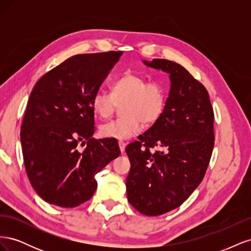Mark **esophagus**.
<instances>
[{
	"label": "esophagus",
	"mask_w": 251,
	"mask_h": 251,
	"mask_svg": "<svg viewBox=\"0 0 251 251\" xmlns=\"http://www.w3.org/2000/svg\"><path fill=\"white\" fill-rule=\"evenodd\" d=\"M118 146H119V149H120L121 153H125V151H126V143H125L124 141H119V142H118Z\"/></svg>",
	"instance_id": "34e87169"
}]
</instances>
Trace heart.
Masks as SVG:
<instances>
[{
  "mask_svg": "<svg viewBox=\"0 0 251 251\" xmlns=\"http://www.w3.org/2000/svg\"><path fill=\"white\" fill-rule=\"evenodd\" d=\"M121 104L125 117L102 125L101 137L126 140L142 130L141 121L147 126L154 124L163 113L165 91L159 83H148L139 75L126 72L113 83L111 93L100 90L91 100V107L100 119L109 118Z\"/></svg>",
  "mask_w": 251,
  "mask_h": 251,
  "instance_id": "b5f03b06",
  "label": "heart"
}]
</instances>
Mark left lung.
<instances>
[{
  "mask_svg": "<svg viewBox=\"0 0 251 251\" xmlns=\"http://www.w3.org/2000/svg\"><path fill=\"white\" fill-rule=\"evenodd\" d=\"M142 63L169 74L170 91L160 118L126 149L131 162L126 195L141 214L160 216L201 183L214 149L215 117L206 89L185 68L160 58ZM155 146L164 151L151 152Z\"/></svg>",
  "mask_w": 251,
  "mask_h": 251,
  "instance_id": "1",
  "label": "left lung"
}]
</instances>
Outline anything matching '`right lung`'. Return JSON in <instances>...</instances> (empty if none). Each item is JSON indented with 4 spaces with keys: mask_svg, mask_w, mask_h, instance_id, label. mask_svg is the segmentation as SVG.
<instances>
[{
    "mask_svg": "<svg viewBox=\"0 0 251 251\" xmlns=\"http://www.w3.org/2000/svg\"><path fill=\"white\" fill-rule=\"evenodd\" d=\"M121 54L71 56L35 83L21 143L30 183L44 201L71 208L90 200L97 188L95 175L120 155L116 141L92 138L91 100ZM79 143H87L82 152Z\"/></svg>",
    "mask_w": 251,
    "mask_h": 251,
    "instance_id": "right-lung-1",
    "label": "right lung"
}]
</instances>
